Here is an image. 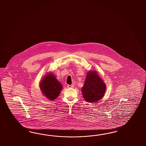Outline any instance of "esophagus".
Instances as JSON below:
<instances>
[{"label": "esophagus", "mask_w": 146, "mask_h": 146, "mask_svg": "<svg viewBox=\"0 0 146 146\" xmlns=\"http://www.w3.org/2000/svg\"><path fill=\"white\" fill-rule=\"evenodd\" d=\"M67 88H73V87H74V86H73V85L68 84V85L67 86Z\"/></svg>", "instance_id": "34e87169"}]
</instances>
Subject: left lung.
<instances>
[{"mask_svg": "<svg viewBox=\"0 0 146 146\" xmlns=\"http://www.w3.org/2000/svg\"><path fill=\"white\" fill-rule=\"evenodd\" d=\"M106 88V84L97 72L90 70L87 73L81 92L86 102L95 103L104 96Z\"/></svg>", "mask_w": 146, "mask_h": 146, "instance_id": "1", "label": "left lung"}]
</instances>
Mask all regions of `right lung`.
<instances>
[{
    "label": "right lung",
    "instance_id": "add662e5",
    "mask_svg": "<svg viewBox=\"0 0 146 146\" xmlns=\"http://www.w3.org/2000/svg\"><path fill=\"white\" fill-rule=\"evenodd\" d=\"M40 88L44 96L53 101L59 96L62 86L52 73L49 72L44 75L40 82Z\"/></svg>",
    "mask_w": 146,
    "mask_h": 146
}]
</instances>
